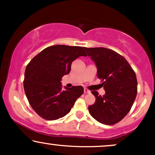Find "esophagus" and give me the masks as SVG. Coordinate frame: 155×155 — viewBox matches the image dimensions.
I'll return each mask as SVG.
<instances>
[{"mask_svg":"<svg viewBox=\"0 0 155 155\" xmlns=\"http://www.w3.org/2000/svg\"><path fill=\"white\" fill-rule=\"evenodd\" d=\"M84 93L86 94V93H90V91L89 90H87V88H84Z\"/></svg>","mask_w":155,"mask_h":155,"instance_id":"esophagus-1","label":"esophagus"}]
</instances>
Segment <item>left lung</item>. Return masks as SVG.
<instances>
[{"instance_id":"obj_1","label":"left lung","mask_w":155,"mask_h":155,"mask_svg":"<svg viewBox=\"0 0 155 155\" xmlns=\"http://www.w3.org/2000/svg\"><path fill=\"white\" fill-rule=\"evenodd\" d=\"M97 68V76L104 82L105 94L92 91L95 104L88 107L95 120L104 124H114L124 118L132 107L137 95L134 71L122 55L104 47L84 48Z\"/></svg>"}]
</instances>
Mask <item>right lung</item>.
Wrapping results in <instances>:
<instances>
[{
	"label": "right lung",
	"instance_id": "right-lung-1",
	"mask_svg": "<svg viewBox=\"0 0 155 155\" xmlns=\"http://www.w3.org/2000/svg\"><path fill=\"white\" fill-rule=\"evenodd\" d=\"M84 48L51 46L35 56L27 65L24 90L33 109L42 118L55 120L68 114L84 93L82 86H62V77L71 71V63L86 56Z\"/></svg>",
	"mask_w": 155,
	"mask_h": 155
}]
</instances>
